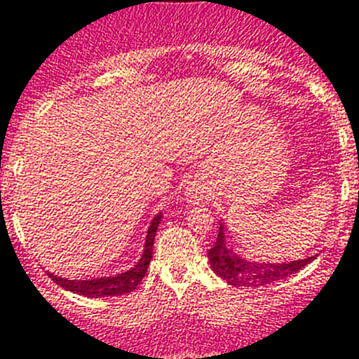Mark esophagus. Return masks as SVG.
Segmentation results:
<instances>
[{
    "instance_id": "obj_1",
    "label": "esophagus",
    "mask_w": 359,
    "mask_h": 359,
    "mask_svg": "<svg viewBox=\"0 0 359 359\" xmlns=\"http://www.w3.org/2000/svg\"><path fill=\"white\" fill-rule=\"evenodd\" d=\"M189 196H190V201H199V198H201V190L192 189L189 192Z\"/></svg>"
}]
</instances>
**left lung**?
<instances>
[{
	"label": "left lung",
	"mask_w": 359,
	"mask_h": 359,
	"mask_svg": "<svg viewBox=\"0 0 359 359\" xmlns=\"http://www.w3.org/2000/svg\"><path fill=\"white\" fill-rule=\"evenodd\" d=\"M316 257V255H315ZM315 257H307L302 261L282 262V264H262V262L246 261L241 255L233 253L228 246L223 224H219V233L215 244L208 250V261L217 277L226 280L230 286L259 287L286 278L297 273L298 269L309 264Z\"/></svg>",
	"instance_id": "1"
}]
</instances>
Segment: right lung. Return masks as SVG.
<instances>
[{"label": "right lung", "mask_w": 359, "mask_h": 359, "mask_svg": "<svg viewBox=\"0 0 359 359\" xmlns=\"http://www.w3.org/2000/svg\"><path fill=\"white\" fill-rule=\"evenodd\" d=\"M161 221V214H158L156 217L152 219L151 226L147 230V237H145V248L142 253V259L133 266L131 269L123 271V273L115 275V277H102V278H91V280H68V278H61L57 275H50L52 280H55L57 284L65 290L73 291L77 294H84V297L90 298H100V297H118V294L131 293L138 284L142 282V278L145 277V271L149 268V262H151L152 257V244H154V236H156L158 224Z\"/></svg>", "instance_id": "right-lung-1"}]
</instances>
